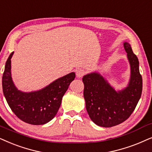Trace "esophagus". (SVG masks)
I'll list each match as a JSON object with an SVG mask.
<instances>
[{
    "label": "esophagus",
    "mask_w": 152,
    "mask_h": 152,
    "mask_svg": "<svg viewBox=\"0 0 152 152\" xmlns=\"http://www.w3.org/2000/svg\"><path fill=\"white\" fill-rule=\"evenodd\" d=\"M86 72L84 69H78L76 72V75L77 77H82L84 75H85Z\"/></svg>",
    "instance_id": "1"
}]
</instances>
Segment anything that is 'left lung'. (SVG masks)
<instances>
[{"instance_id":"obj_1","label":"left lung","mask_w":152,"mask_h":152,"mask_svg":"<svg viewBox=\"0 0 152 152\" xmlns=\"http://www.w3.org/2000/svg\"><path fill=\"white\" fill-rule=\"evenodd\" d=\"M124 47L131 66V78L127 87L119 91L98 72H91L82 78L84 97L91 119L96 125L109 128L121 124L129 118L136 107L142 91V78L139 61L129 43Z\"/></svg>"}]
</instances>
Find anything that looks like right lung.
<instances>
[{"instance_id": "obj_1", "label": "right lung", "mask_w": 152, "mask_h": 152, "mask_svg": "<svg viewBox=\"0 0 152 152\" xmlns=\"http://www.w3.org/2000/svg\"><path fill=\"white\" fill-rule=\"evenodd\" d=\"M12 52L7 58L2 79L3 94L12 111L19 119L32 125H42L56 115L62 98L75 77L70 72L37 91L26 93L16 88L11 77Z\"/></svg>"}]
</instances>
